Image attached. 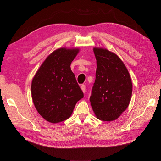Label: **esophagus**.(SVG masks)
<instances>
[{
	"instance_id": "esophagus-1",
	"label": "esophagus",
	"mask_w": 161,
	"mask_h": 161,
	"mask_svg": "<svg viewBox=\"0 0 161 161\" xmlns=\"http://www.w3.org/2000/svg\"><path fill=\"white\" fill-rule=\"evenodd\" d=\"M80 88H81L82 92H85V91H86V86H85V85H82L80 86Z\"/></svg>"
}]
</instances>
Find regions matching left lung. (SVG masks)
Segmentation results:
<instances>
[{
	"mask_svg": "<svg viewBox=\"0 0 161 161\" xmlns=\"http://www.w3.org/2000/svg\"><path fill=\"white\" fill-rule=\"evenodd\" d=\"M97 60L95 81L90 97L97 118L113 121L127 109L132 83L124 62L115 53L103 48L93 49Z\"/></svg>",
	"mask_w": 161,
	"mask_h": 161,
	"instance_id": "8db88e82",
	"label": "left lung"
}]
</instances>
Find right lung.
Wrapping results in <instances>:
<instances>
[{"label": "right lung", "instance_id": "obj_1", "mask_svg": "<svg viewBox=\"0 0 161 161\" xmlns=\"http://www.w3.org/2000/svg\"><path fill=\"white\" fill-rule=\"evenodd\" d=\"M77 48H59L47 57L31 83V97L38 113L46 121L58 123L70 118L84 94L71 70Z\"/></svg>", "mask_w": 161, "mask_h": 161}]
</instances>
